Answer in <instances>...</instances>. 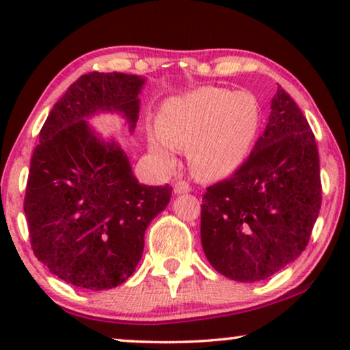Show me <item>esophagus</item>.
Wrapping results in <instances>:
<instances>
[{
  "label": "esophagus",
  "mask_w": 350,
  "mask_h": 350,
  "mask_svg": "<svg viewBox=\"0 0 350 350\" xmlns=\"http://www.w3.org/2000/svg\"><path fill=\"white\" fill-rule=\"evenodd\" d=\"M189 185L186 183V181H176L174 185V193L175 194H185V193H189Z\"/></svg>",
  "instance_id": "esophagus-1"
}]
</instances>
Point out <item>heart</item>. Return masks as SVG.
<instances>
[{
    "instance_id": "b5f03b06",
    "label": "heart",
    "mask_w": 350,
    "mask_h": 350,
    "mask_svg": "<svg viewBox=\"0 0 350 350\" xmlns=\"http://www.w3.org/2000/svg\"><path fill=\"white\" fill-rule=\"evenodd\" d=\"M262 122L258 97L248 90L200 88L162 105L150 150L162 164H172V148L188 151L194 176L212 181L231 175L255 145Z\"/></svg>"
}]
</instances>
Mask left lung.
I'll use <instances>...</instances> for the list:
<instances>
[{
    "label": "left lung",
    "instance_id": "1",
    "mask_svg": "<svg viewBox=\"0 0 350 350\" xmlns=\"http://www.w3.org/2000/svg\"><path fill=\"white\" fill-rule=\"evenodd\" d=\"M320 204L315 137L298 105L279 85L267 126L248 159L204 194L205 256L228 279L265 280L308 247Z\"/></svg>",
    "mask_w": 350,
    "mask_h": 350
}]
</instances>
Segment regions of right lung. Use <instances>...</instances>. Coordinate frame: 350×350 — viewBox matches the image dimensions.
I'll list each match as a JSON object with an SVG mask.
<instances>
[{"label": "right lung", "instance_id": "add662e5", "mask_svg": "<svg viewBox=\"0 0 350 350\" xmlns=\"http://www.w3.org/2000/svg\"><path fill=\"white\" fill-rule=\"evenodd\" d=\"M146 79L83 75L51 109L31 156L25 217L35 256L84 290H109L133 274L145 231L170 202L172 188L142 185L129 157L88 119L116 113L135 131Z\"/></svg>", "mask_w": 350, "mask_h": 350}]
</instances>
